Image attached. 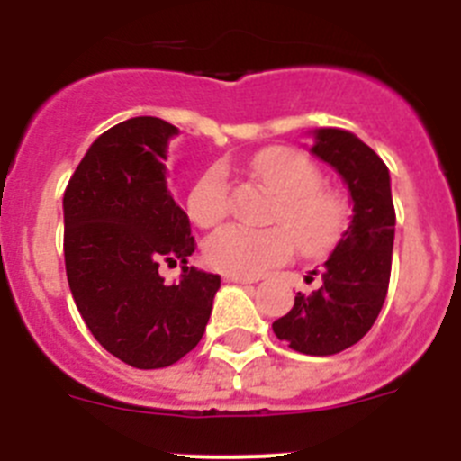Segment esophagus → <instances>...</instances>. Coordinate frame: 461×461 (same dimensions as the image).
Returning <instances> with one entry per match:
<instances>
[{
  "label": "esophagus",
  "instance_id": "34e87169",
  "mask_svg": "<svg viewBox=\"0 0 461 461\" xmlns=\"http://www.w3.org/2000/svg\"><path fill=\"white\" fill-rule=\"evenodd\" d=\"M223 281H230V284H254L251 276H240V275H223Z\"/></svg>",
  "mask_w": 461,
  "mask_h": 461
}]
</instances>
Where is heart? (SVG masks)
Listing matches in <instances>:
<instances>
[{
  "instance_id": "heart-1",
  "label": "heart",
  "mask_w": 461,
  "mask_h": 461,
  "mask_svg": "<svg viewBox=\"0 0 461 461\" xmlns=\"http://www.w3.org/2000/svg\"><path fill=\"white\" fill-rule=\"evenodd\" d=\"M251 170L270 194L275 205L270 223L276 226L251 230L226 226L210 235L203 247L205 260L226 275L256 276L284 263L293 247L303 256H319L335 247L348 221V205L339 191L323 186L319 166L304 154L275 148L260 152ZM228 175L212 166L194 182L186 198V212L198 226L212 228L228 214Z\"/></svg>"
}]
</instances>
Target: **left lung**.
<instances>
[{
  "label": "left lung",
  "instance_id": "left-lung-1",
  "mask_svg": "<svg viewBox=\"0 0 461 461\" xmlns=\"http://www.w3.org/2000/svg\"><path fill=\"white\" fill-rule=\"evenodd\" d=\"M312 152L344 177L351 191V226L321 270V286L297 293L275 335L304 356H335L372 330L388 295L394 205L390 173L369 145L341 129H319ZM319 275V272H313Z\"/></svg>",
  "mask_w": 461,
  "mask_h": 461
}]
</instances>
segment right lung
<instances>
[{"label":"right lung","mask_w":461,"mask_h":461,"mask_svg":"<svg viewBox=\"0 0 461 461\" xmlns=\"http://www.w3.org/2000/svg\"><path fill=\"white\" fill-rule=\"evenodd\" d=\"M177 129L133 117L92 142L64 191V260L80 316L105 351L161 369L194 351L221 276L186 267L189 217L166 186V145ZM161 262H185L166 285Z\"/></svg>","instance_id":"add662e5"}]
</instances>
